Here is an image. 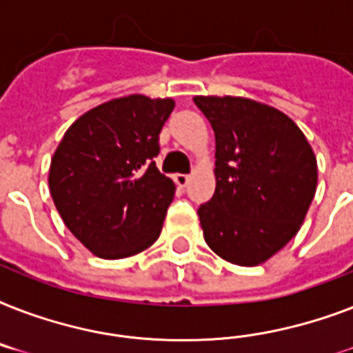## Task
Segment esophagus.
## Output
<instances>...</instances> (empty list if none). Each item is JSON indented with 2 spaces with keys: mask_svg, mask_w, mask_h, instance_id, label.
<instances>
[{
  "mask_svg": "<svg viewBox=\"0 0 353 353\" xmlns=\"http://www.w3.org/2000/svg\"><path fill=\"white\" fill-rule=\"evenodd\" d=\"M188 181H190V176H188V174H177L176 176V183L179 187H187Z\"/></svg>",
  "mask_w": 353,
  "mask_h": 353,
  "instance_id": "esophagus-1",
  "label": "esophagus"
}]
</instances>
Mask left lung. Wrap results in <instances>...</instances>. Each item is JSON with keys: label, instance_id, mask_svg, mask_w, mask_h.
<instances>
[{"label": "left lung", "instance_id": "obj_1", "mask_svg": "<svg viewBox=\"0 0 353 353\" xmlns=\"http://www.w3.org/2000/svg\"><path fill=\"white\" fill-rule=\"evenodd\" d=\"M216 135V190L198 214L207 245L258 265L299 232L317 190V159L301 128L243 97H194Z\"/></svg>", "mask_w": 353, "mask_h": 353}]
</instances>
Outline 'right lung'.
Masks as SVG:
<instances>
[{
  "label": "right lung",
  "instance_id": "add662e5",
  "mask_svg": "<svg viewBox=\"0 0 353 353\" xmlns=\"http://www.w3.org/2000/svg\"><path fill=\"white\" fill-rule=\"evenodd\" d=\"M174 106L172 99H113L77 119L58 144L49 168L52 201L97 256H132L159 238L176 185L154 157Z\"/></svg>",
  "mask_w": 353,
  "mask_h": 353
}]
</instances>
